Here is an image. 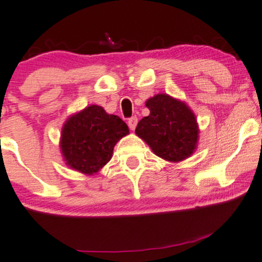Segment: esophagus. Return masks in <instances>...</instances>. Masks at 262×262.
<instances>
[{
  "instance_id": "obj_1",
  "label": "esophagus",
  "mask_w": 262,
  "mask_h": 262,
  "mask_svg": "<svg viewBox=\"0 0 262 262\" xmlns=\"http://www.w3.org/2000/svg\"><path fill=\"white\" fill-rule=\"evenodd\" d=\"M136 124H138V118H136V116H133V118H130L129 120H128V126H129V128H130L132 130L135 129Z\"/></svg>"
}]
</instances>
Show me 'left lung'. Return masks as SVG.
Here are the masks:
<instances>
[{
	"label": "left lung",
	"instance_id": "8db88e82",
	"mask_svg": "<svg viewBox=\"0 0 262 262\" xmlns=\"http://www.w3.org/2000/svg\"><path fill=\"white\" fill-rule=\"evenodd\" d=\"M150 113L136 126L135 133L155 155L180 162L192 155L199 141V127L192 109L168 94H158L146 101Z\"/></svg>",
	"mask_w": 262,
	"mask_h": 262
}]
</instances>
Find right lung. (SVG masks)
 <instances>
[{
  "label": "right lung",
  "instance_id": "add662e5",
  "mask_svg": "<svg viewBox=\"0 0 262 262\" xmlns=\"http://www.w3.org/2000/svg\"><path fill=\"white\" fill-rule=\"evenodd\" d=\"M129 134L119 116L92 104L69 116L62 127L61 153L66 165L85 175L99 171L112 159L121 138Z\"/></svg>",
  "mask_w": 262,
  "mask_h": 262
}]
</instances>
